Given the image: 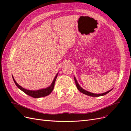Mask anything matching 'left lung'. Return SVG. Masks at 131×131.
<instances>
[{"mask_svg":"<svg viewBox=\"0 0 131 131\" xmlns=\"http://www.w3.org/2000/svg\"><path fill=\"white\" fill-rule=\"evenodd\" d=\"M74 80H75V84H76V86H77V88H78V90L80 91V92H81V93H84L85 94H86V95H88V96H92V97H100V96H104V95L106 94L107 93H108L109 92H110L111 91H112L113 89L110 90L108 91H107V92H105V93H101V94H96V93H91L90 92H88V91H87L83 89L82 88H81V87L80 86V85H79L78 84V83L76 80V78H75V77H74Z\"/></svg>","mask_w":131,"mask_h":131,"instance_id":"obj_1","label":"left lung"}]
</instances>
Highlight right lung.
Segmentation results:
<instances>
[{"label":"right lung","mask_w":131,"mask_h":131,"mask_svg":"<svg viewBox=\"0 0 131 131\" xmlns=\"http://www.w3.org/2000/svg\"><path fill=\"white\" fill-rule=\"evenodd\" d=\"M57 75H58V73L56 75V77H55L53 82H52V84H51V85H50V86L49 87V88H47L46 89H44L37 90V91H31V90H26L24 88H23L22 87L19 86L17 84V83L16 82L13 77V80L15 83L16 85L21 90H22L23 92H25L26 94H27V95H28V96H29L31 97L37 98H40V97H45L46 96H48L49 94H50L51 93V92H52L53 88H54V83H55V81H56V78L57 77Z\"/></svg>","instance_id":"1"}]
</instances>
